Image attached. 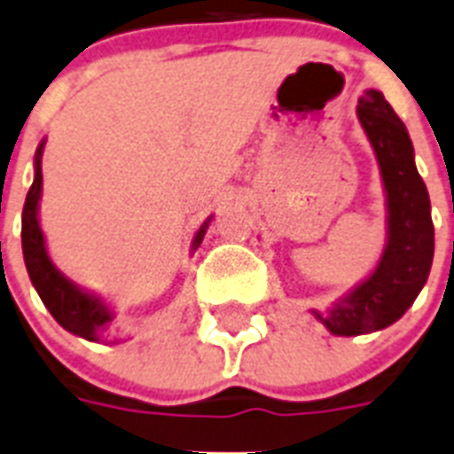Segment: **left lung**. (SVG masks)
Masks as SVG:
<instances>
[{"mask_svg":"<svg viewBox=\"0 0 454 454\" xmlns=\"http://www.w3.org/2000/svg\"><path fill=\"white\" fill-rule=\"evenodd\" d=\"M356 116L371 139L385 184L387 245L371 278L340 298L326 315L315 312L333 335L373 333L401 319L427 285L434 261L429 193L415 168L406 125L380 90L364 93Z\"/></svg>","mask_w":454,"mask_h":454,"instance_id":"left-lung-1","label":"left lung"}]
</instances>
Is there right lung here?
<instances>
[{
	"label": "right lung",
	"mask_w": 454,
	"mask_h": 454,
	"mask_svg": "<svg viewBox=\"0 0 454 454\" xmlns=\"http://www.w3.org/2000/svg\"><path fill=\"white\" fill-rule=\"evenodd\" d=\"M43 144H39V149L35 153V182L29 186L27 198H25L23 207V256L25 265H27L29 279L35 285L36 294L48 308V312L55 317V322L60 324L62 329H67L69 333L86 338V340H99V333L106 329V324L114 319V312L109 310V305L95 294L79 289V286L69 282L53 261L48 259L46 239H43L42 226H39V200H42V156ZM209 226V219L200 226V231L195 233L193 247L198 249L205 238V231Z\"/></svg>",
	"instance_id": "add662e5"
}]
</instances>
